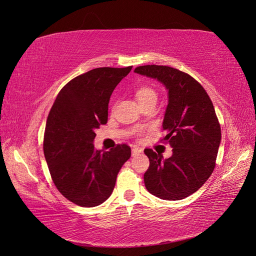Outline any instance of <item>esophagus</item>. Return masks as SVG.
Instances as JSON below:
<instances>
[{
	"mask_svg": "<svg viewBox=\"0 0 256 256\" xmlns=\"http://www.w3.org/2000/svg\"><path fill=\"white\" fill-rule=\"evenodd\" d=\"M143 150L141 148H138V147H132V156H138V154H142Z\"/></svg>",
	"mask_w": 256,
	"mask_h": 256,
	"instance_id": "esophagus-1",
	"label": "esophagus"
}]
</instances>
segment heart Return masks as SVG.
<instances>
[{
    "label": "heart",
    "mask_w": 256,
    "mask_h": 256,
    "mask_svg": "<svg viewBox=\"0 0 256 256\" xmlns=\"http://www.w3.org/2000/svg\"><path fill=\"white\" fill-rule=\"evenodd\" d=\"M136 96L138 104H143L148 102V100H157V94L152 88L148 86H141L136 92Z\"/></svg>",
    "instance_id": "obj_1"
}]
</instances>
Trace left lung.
Returning <instances> with one entry per match:
<instances>
[{"instance_id":"8db88e82","label":"left lung","mask_w":256,"mask_h":256,"mask_svg":"<svg viewBox=\"0 0 256 256\" xmlns=\"http://www.w3.org/2000/svg\"><path fill=\"white\" fill-rule=\"evenodd\" d=\"M134 72L157 80L168 90L162 128L172 156L146 148L150 168L145 187L161 200H178L198 191L212 175L221 142V128L210 98L188 74L168 66H138Z\"/></svg>"}]
</instances>
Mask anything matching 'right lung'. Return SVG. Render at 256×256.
<instances>
[{"label":"right lung","mask_w":256,"mask_h":256,"mask_svg":"<svg viewBox=\"0 0 256 256\" xmlns=\"http://www.w3.org/2000/svg\"><path fill=\"white\" fill-rule=\"evenodd\" d=\"M131 68L100 67L76 76L60 90L49 113L44 152L52 180L81 207H95L109 198L131 156L126 144L108 152L94 146L95 129L108 122L112 92Z\"/></svg>","instance_id":"obj_1"}]
</instances>
